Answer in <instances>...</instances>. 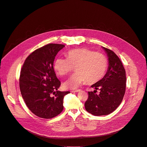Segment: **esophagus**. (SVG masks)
Instances as JSON below:
<instances>
[{
  "instance_id": "1",
  "label": "esophagus",
  "mask_w": 147,
  "mask_h": 147,
  "mask_svg": "<svg viewBox=\"0 0 147 147\" xmlns=\"http://www.w3.org/2000/svg\"><path fill=\"white\" fill-rule=\"evenodd\" d=\"M80 90H81V89H77V90H71V92H73V93H75V92H79V91H80Z\"/></svg>"
}]
</instances>
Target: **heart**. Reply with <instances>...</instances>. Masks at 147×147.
<instances>
[{
    "label": "heart",
    "mask_w": 147,
    "mask_h": 147,
    "mask_svg": "<svg viewBox=\"0 0 147 147\" xmlns=\"http://www.w3.org/2000/svg\"><path fill=\"white\" fill-rule=\"evenodd\" d=\"M107 59L102 53L86 48L71 50L66 54V58H57L54 69L61 76H67L75 68L76 71L65 83L66 89H76L82 82L93 84L104 76L107 67Z\"/></svg>",
    "instance_id": "1"
}]
</instances>
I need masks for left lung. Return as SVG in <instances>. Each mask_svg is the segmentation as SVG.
I'll return each instance as SVG.
<instances>
[{"label":"left lung","mask_w":147,"mask_h":147,"mask_svg":"<svg viewBox=\"0 0 147 147\" xmlns=\"http://www.w3.org/2000/svg\"><path fill=\"white\" fill-rule=\"evenodd\" d=\"M109 61V66L105 77L91 87L93 92H88L85 103L86 110L95 116L106 115L115 111L122 102L126 90V71L119 57L113 51L103 47ZM100 93L96 94V90Z\"/></svg>","instance_id":"obj_1"}]
</instances>
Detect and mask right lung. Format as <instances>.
<instances>
[{"mask_svg": "<svg viewBox=\"0 0 147 147\" xmlns=\"http://www.w3.org/2000/svg\"><path fill=\"white\" fill-rule=\"evenodd\" d=\"M63 44H48L32 52L25 59L21 70L20 88L28 109L36 116L53 118L63 109V97L69 91L58 89L61 82L53 65Z\"/></svg>", "mask_w": 147, "mask_h": 147, "instance_id": "add662e5", "label": "right lung"}]
</instances>
